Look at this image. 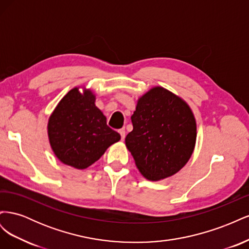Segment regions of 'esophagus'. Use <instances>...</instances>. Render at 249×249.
I'll list each match as a JSON object with an SVG mask.
<instances>
[{
  "label": "esophagus",
  "instance_id": "1",
  "mask_svg": "<svg viewBox=\"0 0 249 249\" xmlns=\"http://www.w3.org/2000/svg\"><path fill=\"white\" fill-rule=\"evenodd\" d=\"M118 133L120 134V136H122V139L124 140V137H125V130L124 129H120V130H118Z\"/></svg>",
  "mask_w": 249,
  "mask_h": 249
}]
</instances>
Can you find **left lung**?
<instances>
[{"label": "left lung", "instance_id": "left-lung-1", "mask_svg": "<svg viewBox=\"0 0 249 249\" xmlns=\"http://www.w3.org/2000/svg\"><path fill=\"white\" fill-rule=\"evenodd\" d=\"M125 146L146 179L176 175L190 160L196 143V120L189 105L168 89L155 86L138 97Z\"/></svg>", "mask_w": 249, "mask_h": 249}]
</instances>
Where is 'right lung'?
I'll list each match as a JSON object with an SVG mask.
<instances>
[{
  "mask_svg": "<svg viewBox=\"0 0 249 249\" xmlns=\"http://www.w3.org/2000/svg\"><path fill=\"white\" fill-rule=\"evenodd\" d=\"M48 137L57 159L80 170L91 166L120 140L95 106L93 90L86 86L73 87L58 103L49 117Z\"/></svg>",
  "mask_w": 249,
  "mask_h": 249,
  "instance_id": "right-lung-1",
  "label": "right lung"
}]
</instances>
